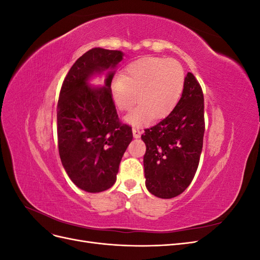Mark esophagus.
Segmentation results:
<instances>
[{
	"instance_id": "34e87169",
	"label": "esophagus",
	"mask_w": 260,
	"mask_h": 260,
	"mask_svg": "<svg viewBox=\"0 0 260 260\" xmlns=\"http://www.w3.org/2000/svg\"><path fill=\"white\" fill-rule=\"evenodd\" d=\"M132 133H133V137L136 139L140 138L141 136V129L139 127H132Z\"/></svg>"
}]
</instances>
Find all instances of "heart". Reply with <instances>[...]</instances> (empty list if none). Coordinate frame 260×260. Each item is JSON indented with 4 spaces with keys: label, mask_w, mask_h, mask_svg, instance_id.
<instances>
[{
    "label": "heart",
    "mask_w": 260,
    "mask_h": 260,
    "mask_svg": "<svg viewBox=\"0 0 260 260\" xmlns=\"http://www.w3.org/2000/svg\"><path fill=\"white\" fill-rule=\"evenodd\" d=\"M184 80V69L178 60L147 56L130 62L123 75L112 81L111 92L117 108L122 112L131 111L138 96L140 105L127 121L140 124L149 116L153 119L167 116L181 98Z\"/></svg>",
    "instance_id": "obj_1"
}]
</instances>
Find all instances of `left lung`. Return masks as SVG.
I'll list each match as a JSON object with an SVG mask.
<instances>
[{
    "label": "left lung",
    "instance_id": "obj_1",
    "mask_svg": "<svg viewBox=\"0 0 260 260\" xmlns=\"http://www.w3.org/2000/svg\"><path fill=\"white\" fill-rule=\"evenodd\" d=\"M205 118L201 84L187 73L182 96L166 118L145 129L143 158L147 190L160 199H172L191 184L203 148Z\"/></svg>",
    "mask_w": 260,
    "mask_h": 260
}]
</instances>
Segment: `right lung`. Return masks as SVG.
Instances as JSON below:
<instances>
[{"instance_id": "right-lung-1", "label": "right lung", "mask_w": 260, "mask_h": 260, "mask_svg": "<svg viewBox=\"0 0 260 260\" xmlns=\"http://www.w3.org/2000/svg\"><path fill=\"white\" fill-rule=\"evenodd\" d=\"M120 51L94 48L76 60L61 84L57 103L59 157L70 180L81 190L98 193L116 182L132 129L118 118L109 72L105 86L91 88L89 78L122 59Z\"/></svg>"}]
</instances>
